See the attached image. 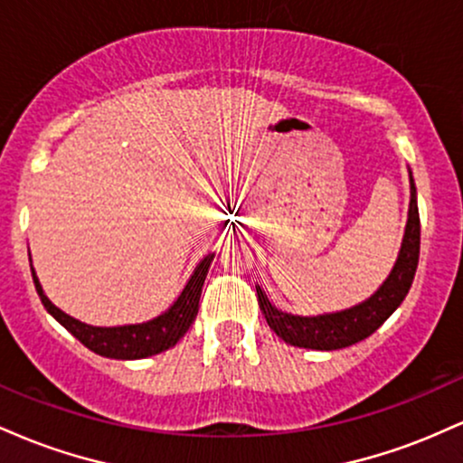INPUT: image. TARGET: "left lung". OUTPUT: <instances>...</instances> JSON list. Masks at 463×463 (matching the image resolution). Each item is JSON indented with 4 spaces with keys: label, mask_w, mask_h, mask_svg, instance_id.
<instances>
[{
    "label": "left lung",
    "mask_w": 463,
    "mask_h": 463,
    "mask_svg": "<svg viewBox=\"0 0 463 463\" xmlns=\"http://www.w3.org/2000/svg\"><path fill=\"white\" fill-rule=\"evenodd\" d=\"M409 184H411V200H409V215L401 252H398L390 276L368 300L359 302L350 309L324 313V316H291V313L276 309L268 300L265 291L257 285L259 307H261L265 320L285 344L311 350H339L353 346L361 339L370 337L401 307V302L409 294V287L413 283L420 257V215L411 172H409Z\"/></svg>",
    "instance_id": "obj_1"
}]
</instances>
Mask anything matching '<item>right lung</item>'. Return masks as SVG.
Masks as SVG:
<instances>
[{
    "mask_svg": "<svg viewBox=\"0 0 463 463\" xmlns=\"http://www.w3.org/2000/svg\"><path fill=\"white\" fill-rule=\"evenodd\" d=\"M213 257L215 254H206V257L202 259L198 268L191 274L189 283L184 285L183 294L178 296V300L174 302L167 311L161 313L158 317H154L150 322L126 324V326H91V324H84L76 320V317L67 316L65 311H61L56 305H52V300L47 298L43 287L39 283V276H36L34 268H32V265L30 268L32 279H34L36 294H39L47 313H52V316H54L56 320L61 322L73 337L80 339L89 350H93L95 354H102V357L109 359H146L152 357V354L163 353V350L176 346L178 339L189 331L195 316H198L202 285H204L206 272H209Z\"/></svg>",
    "mask_w": 463,
    "mask_h": 463,
    "instance_id": "1",
    "label": "right lung"
}]
</instances>
